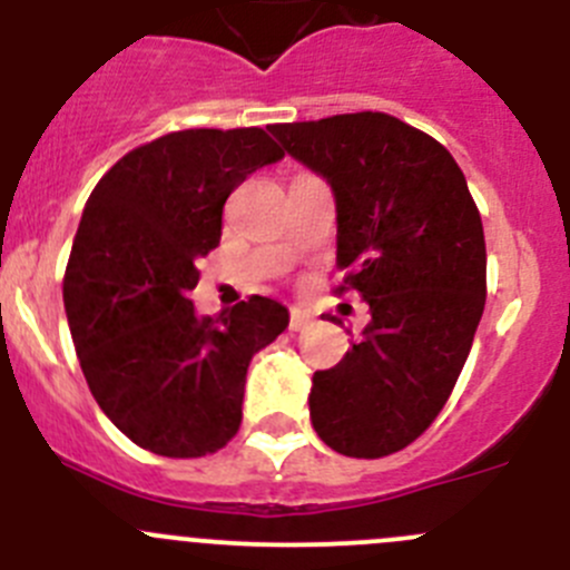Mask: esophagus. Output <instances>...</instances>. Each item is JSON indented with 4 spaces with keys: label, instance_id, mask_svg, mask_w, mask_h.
I'll return each mask as SVG.
<instances>
[{
    "label": "esophagus",
    "instance_id": "esophagus-1",
    "mask_svg": "<svg viewBox=\"0 0 570 570\" xmlns=\"http://www.w3.org/2000/svg\"><path fill=\"white\" fill-rule=\"evenodd\" d=\"M309 323H312L309 312L292 309V315H289V328H292V332H303V328L309 326Z\"/></svg>",
    "mask_w": 570,
    "mask_h": 570
}]
</instances>
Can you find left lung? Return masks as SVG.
Instances as JSON below:
<instances>
[{"mask_svg":"<svg viewBox=\"0 0 570 570\" xmlns=\"http://www.w3.org/2000/svg\"><path fill=\"white\" fill-rule=\"evenodd\" d=\"M286 151L337 199V295L371 323L334 368L315 371L317 435L351 459L405 450L459 382L487 303V244L453 154L385 111L275 124Z\"/></svg>","mask_w":570,"mask_h":570,"instance_id":"1","label":"left lung"}]
</instances>
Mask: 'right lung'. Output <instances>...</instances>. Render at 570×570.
I'll return each instance as SVG.
<instances>
[{
  "mask_svg": "<svg viewBox=\"0 0 570 570\" xmlns=\"http://www.w3.org/2000/svg\"><path fill=\"white\" fill-rule=\"evenodd\" d=\"M284 157L264 129H183L131 148L83 207L63 273V309L100 411L137 446L202 459L242 424L255 351L289 312L253 295L219 317L194 309L199 258L222 210L261 165Z\"/></svg>",
  "mask_w": 570,
  "mask_h": 570,
  "instance_id": "right-lung-1",
  "label": "right lung"
}]
</instances>
